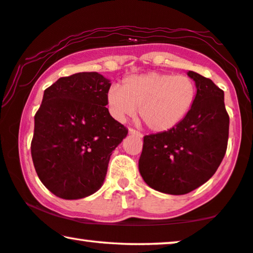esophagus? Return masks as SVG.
<instances>
[{
    "label": "esophagus",
    "instance_id": "1",
    "mask_svg": "<svg viewBox=\"0 0 253 253\" xmlns=\"http://www.w3.org/2000/svg\"><path fill=\"white\" fill-rule=\"evenodd\" d=\"M129 133L130 134H134V136H137V137H143V133L139 132V131L134 130L133 127H129Z\"/></svg>",
    "mask_w": 253,
    "mask_h": 253
}]
</instances>
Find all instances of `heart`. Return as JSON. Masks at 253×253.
Returning a JSON list of instances; mask_svg holds the SVG:
<instances>
[{
  "label": "heart",
  "mask_w": 253,
  "mask_h": 253,
  "mask_svg": "<svg viewBox=\"0 0 253 253\" xmlns=\"http://www.w3.org/2000/svg\"><path fill=\"white\" fill-rule=\"evenodd\" d=\"M196 94V83L189 76L153 71L126 77L122 87L113 85L107 93V106L120 122L133 116L139 107L145 126L155 132H164L188 115Z\"/></svg>",
  "instance_id": "b5f03b06"
}]
</instances>
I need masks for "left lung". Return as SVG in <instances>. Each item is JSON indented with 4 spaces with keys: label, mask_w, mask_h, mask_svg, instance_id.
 Segmentation results:
<instances>
[{
    "label": "left lung",
    "mask_w": 253,
    "mask_h": 253,
    "mask_svg": "<svg viewBox=\"0 0 253 253\" xmlns=\"http://www.w3.org/2000/svg\"><path fill=\"white\" fill-rule=\"evenodd\" d=\"M188 75L197 87L191 110L172 129L145 136L139 158L146 184L168 195H185L203 185L227 151L229 115L223 91L197 72Z\"/></svg>",
    "instance_id": "left-lung-1"
}]
</instances>
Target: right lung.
<instances>
[{
	"label": "right lung",
	"instance_id": "right-lung-1",
	"mask_svg": "<svg viewBox=\"0 0 253 253\" xmlns=\"http://www.w3.org/2000/svg\"><path fill=\"white\" fill-rule=\"evenodd\" d=\"M110 85L98 72H79L44 89L31 154L40 181L60 198L81 199L98 191L110 155L127 134L106 108Z\"/></svg>",
	"mask_w": 253,
	"mask_h": 253
}]
</instances>
